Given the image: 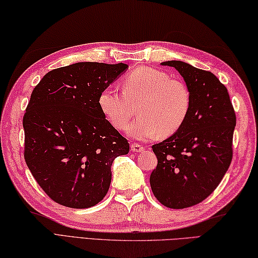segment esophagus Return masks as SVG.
Here are the masks:
<instances>
[{
    "label": "esophagus",
    "instance_id": "esophagus-1",
    "mask_svg": "<svg viewBox=\"0 0 258 258\" xmlns=\"http://www.w3.org/2000/svg\"><path fill=\"white\" fill-rule=\"evenodd\" d=\"M130 149H131V151H133V152H141V151L144 150V148L142 146H140V144H138V143H131Z\"/></svg>",
    "mask_w": 258,
    "mask_h": 258
}]
</instances>
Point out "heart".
Masks as SVG:
<instances>
[{
    "label": "heart",
    "instance_id": "obj_1",
    "mask_svg": "<svg viewBox=\"0 0 258 258\" xmlns=\"http://www.w3.org/2000/svg\"><path fill=\"white\" fill-rule=\"evenodd\" d=\"M137 105L139 118L128 129L130 137L141 141L159 134L169 137L177 133L189 115L191 94L184 81L140 67L125 75L122 92L107 87L98 96L100 110L118 130L127 128Z\"/></svg>",
    "mask_w": 258,
    "mask_h": 258
}]
</instances>
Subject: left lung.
Here are the masks:
<instances>
[{
    "instance_id": "obj_1",
    "label": "left lung",
    "mask_w": 258,
    "mask_h": 258,
    "mask_svg": "<svg viewBox=\"0 0 258 258\" xmlns=\"http://www.w3.org/2000/svg\"><path fill=\"white\" fill-rule=\"evenodd\" d=\"M161 64L175 68L184 78L191 107L177 133L152 146L158 165L150 184L162 205L184 209L211 195L227 173L236 116L227 87L215 74L183 61Z\"/></svg>"
}]
</instances>
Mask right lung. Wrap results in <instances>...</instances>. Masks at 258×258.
<instances>
[{
    "mask_svg": "<svg viewBox=\"0 0 258 258\" xmlns=\"http://www.w3.org/2000/svg\"><path fill=\"white\" fill-rule=\"evenodd\" d=\"M128 68L79 62L54 69L31 93L23 117L24 158L56 204L90 208L107 194L112 162L129 143L98 106L100 92Z\"/></svg>",
    "mask_w": 258,
    "mask_h": 258,
    "instance_id": "right-lung-1",
    "label": "right lung"
}]
</instances>
